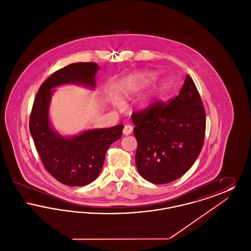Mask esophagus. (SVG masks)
Returning a JSON list of instances; mask_svg holds the SVG:
<instances>
[{
    "instance_id": "34e87169",
    "label": "esophagus",
    "mask_w": 251,
    "mask_h": 251,
    "mask_svg": "<svg viewBox=\"0 0 251 251\" xmlns=\"http://www.w3.org/2000/svg\"><path fill=\"white\" fill-rule=\"evenodd\" d=\"M131 131H132V127H131V125H125V126H124L123 133H124L125 135H129V134H131Z\"/></svg>"
}]
</instances>
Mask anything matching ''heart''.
<instances>
[{
  "label": "heart",
  "instance_id": "obj_1",
  "mask_svg": "<svg viewBox=\"0 0 251 251\" xmlns=\"http://www.w3.org/2000/svg\"><path fill=\"white\" fill-rule=\"evenodd\" d=\"M155 73L153 72H136L129 75L121 88V93L126 97H130L141 90L145 89L148 85L151 84L155 80ZM164 88V83H160L157 85V90H162ZM112 101L115 105L121 106L122 101L118 96L112 97ZM150 105V102L144 101V107H148Z\"/></svg>",
  "mask_w": 251,
  "mask_h": 251
}]
</instances>
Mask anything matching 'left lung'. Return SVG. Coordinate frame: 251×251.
<instances>
[{"label":"left lung","mask_w":251,"mask_h":251,"mask_svg":"<svg viewBox=\"0 0 251 251\" xmlns=\"http://www.w3.org/2000/svg\"><path fill=\"white\" fill-rule=\"evenodd\" d=\"M137 140L135 164L144 179L164 184L179 179L200 155L206 116L197 86L187 74L179 95L131 115Z\"/></svg>","instance_id":"8db88e82"}]
</instances>
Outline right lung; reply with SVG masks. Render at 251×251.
<instances>
[{"instance_id":"add662e5","label":"right lung","mask_w":251,"mask_h":251,"mask_svg":"<svg viewBox=\"0 0 251 251\" xmlns=\"http://www.w3.org/2000/svg\"><path fill=\"white\" fill-rule=\"evenodd\" d=\"M98 70L92 62L73 63L52 73L39 87L30 117V132L43 166L54 179L69 186H84L98 178L108 148L120 139L124 128L120 124L65 137L50 122L53 88L74 84L94 89Z\"/></svg>"}]
</instances>
